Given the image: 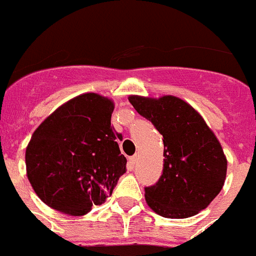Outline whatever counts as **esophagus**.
Segmentation results:
<instances>
[{
  "label": "esophagus",
  "instance_id": "esophagus-1",
  "mask_svg": "<svg viewBox=\"0 0 256 256\" xmlns=\"http://www.w3.org/2000/svg\"><path fill=\"white\" fill-rule=\"evenodd\" d=\"M130 165H132V166H134V164L138 162V154H134V156L130 157Z\"/></svg>",
  "mask_w": 256,
  "mask_h": 256
}]
</instances>
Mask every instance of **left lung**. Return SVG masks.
I'll return each mask as SVG.
<instances>
[{"label": "left lung", "instance_id": "1", "mask_svg": "<svg viewBox=\"0 0 256 256\" xmlns=\"http://www.w3.org/2000/svg\"><path fill=\"white\" fill-rule=\"evenodd\" d=\"M130 103L164 138L162 174L145 188V201L164 218H189L220 194L228 158L220 140L200 112L173 95H130Z\"/></svg>", "mask_w": 256, "mask_h": 256}]
</instances>
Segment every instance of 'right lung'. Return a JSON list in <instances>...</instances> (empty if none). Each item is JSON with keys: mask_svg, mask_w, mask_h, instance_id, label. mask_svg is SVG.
Masks as SVG:
<instances>
[{"mask_svg": "<svg viewBox=\"0 0 256 256\" xmlns=\"http://www.w3.org/2000/svg\"><path fill=\"white\" fill-rule=\"evenodd\" d=\"M114 100L86 92L59 106L34 130L24 153L36 194L56 212L86 216L106 202L126 173L112 130Z\"/></svg>", "mask_w": 256, "mask_h": 256, "instance_id": "obj_1", "label": "right lung"}]
</instances>
